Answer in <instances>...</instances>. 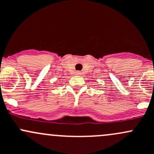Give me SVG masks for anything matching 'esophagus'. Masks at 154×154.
<instances>
[{
	"mask_svg": "<svg viewBox=\"0 0 154 154\" xmlns=\"http://www.w3.org/2000/svg\"><path fill=\"white\" fill-rule=\"evenodd\" d=\"M75 73H76V75H80V74H81V72H79V71H77V72H75Z\"/></svg>",
	"mask_w": 154,
	"mask_h": 154,
	"instance_id": "obj_1",
	"label": "esophagus"
}]
</instances>
